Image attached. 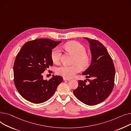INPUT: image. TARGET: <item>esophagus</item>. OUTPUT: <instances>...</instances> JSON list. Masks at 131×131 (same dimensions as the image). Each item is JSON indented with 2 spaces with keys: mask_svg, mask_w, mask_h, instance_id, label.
I'll list each match as a JSON object with an SVG mask.
<instances>
[{
  "mask_svg": "<svg viewBox=\"0 0 131 131\" xmlns=\"http://www.w3.org/2000/svg\"><path fill=\"white\" fill-rule=\"evenodd\" d=\"M63 80H65V81H69L70 80V79H69V78H63Z\"/></svg>",
  "mask_w": 131,
  "mask_h": 131,
  "instance_id": "esophagus-1",
  "label": "esophagus"
}]
</instances>
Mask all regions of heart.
Instances as JSON below:
<instances>
[{
  "instance_id": "b5f03b06",
  "label": "heart",
  "mask_w": 131,
  "mask_h": 131,
  "mask_svg": "<svg viewBox=\"0 0 131 131\" xmlns=\"http://www.w3.org/2000/svg\"><path fill=\"white\" fill-rule=\"evenodd\" d=\"M67 50L74 53L75 57L72 66L66 64L61 65L56 69V73L64 77V78H70L81 70V66L83 68H87L90 64L91 58L86 53V47L78 42L73 41L67 43L64 45ZM61 57V50L59 47H56L51 52V58L53 62L57 63L60 62Z\"/></svg>"
}]
</instances>
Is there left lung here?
<instances>
[{"instance_id": "8db88e82", "label": "left lung", "mask_w": 131, "mask_h": 131, "mask_svg": "<svg viewBox=\"0 0 131 131\" xmlns=\"http://www.w3.org/2000/svg\"><path fill=\"white\" fill-rule=\"evenodd\" d=\"M90 44L92 61L83 73L86 80H78V87L73 90L76 98L83 103L92 106L104 101L111 94L114 86L115 69L113 60L105 46L96 40L84 37Z\"/></svg>"}]
</instances>
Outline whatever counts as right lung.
<instances>
[{
    "label": "right lung",
    "instance_id": "right-lung-1",
    "mask_svg": "<svg viewBox=\"0 0 131 131\" xmlns=\"http://www.w3.org/2000/svg\"><path fill=\"white\" fill-rule=\"evenodd\" d=\"M61 41L39 38L27 42L16 56L14 64V81L20 95L27 101L40 104L54 94L62 77L53 75L44 80L42 73L53 65L52 49Z\"/></svg>",
    "mask_w": 131,
    "mask_h": 131
}]
</instances>
